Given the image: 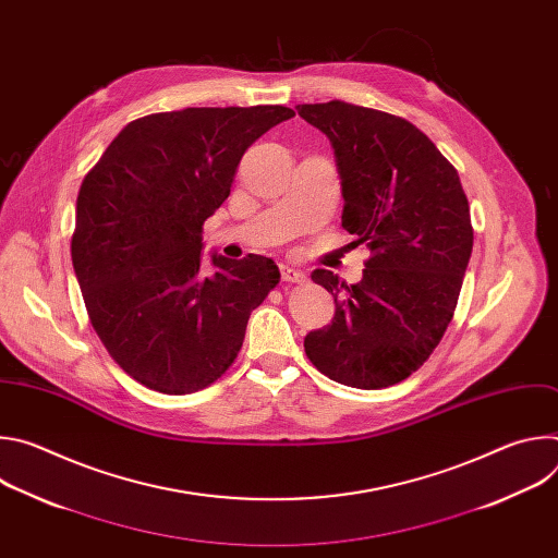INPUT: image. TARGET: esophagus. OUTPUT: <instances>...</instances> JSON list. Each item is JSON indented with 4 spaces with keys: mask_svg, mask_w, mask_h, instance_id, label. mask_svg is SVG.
I'll list each match as a JSON object with an SVG mask.
<instances>
[{
    "mask_svg": "<svg viewBox=\"0 0 558 558\" xmlns=\"http://www.w3.org/2000/svg\"><path fill=\"white\" fill-rule=\"evenodd\" d=\"M280 274H282L284 282H293V284H304L306 282V276L300 269H293L289 265H280Z\"/></svg>",
    "mask_w": 558,
    "mask_h": 558,
    "instance_id": "1",
    "label": "esophagus"
}]
</instances>
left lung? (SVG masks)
<instances>
[{"mask_svg":"<svg viewBox=\"0 0 558 558\" xmlns=\"http://www.w3.org/2000/svg\"><path fill=\"white\" fill-rule=\"evenodd\" d=\"M295 110L329 136L342 227L371 252L357 284L311 274L333 293L336 315L304 338L306 357L344 386H392L430 357L452 320L474 238L468 198L452 163L411 121L344 101Z\"/></svg>","mask_w":558,"mask_h":558,"instance_id":"8db88e82","label":"left lung"}]
</instances>
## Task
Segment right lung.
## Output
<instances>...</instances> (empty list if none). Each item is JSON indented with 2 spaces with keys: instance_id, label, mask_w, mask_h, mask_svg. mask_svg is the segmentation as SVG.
<instances>
[{
  "instance_id": "obj_1",
  "label": "right lung",
  "mask_w": 558,
  "mask_h": 558,
  "mask_svg": "<svg viewBox=\"0 0 558 558\" xmlns=\"http://www.w3.org/2000/svg\"><path fill=\"white\" fill-rule=\"evenodd\" d=\"M295 117L284 106L185 108L128 123L76 196L72 267L110 357L166 395L207 388L238 357L250 315L280 282L271 258L214 256L203 222L247 147Z\"/></svg>"
}]
</instances>
